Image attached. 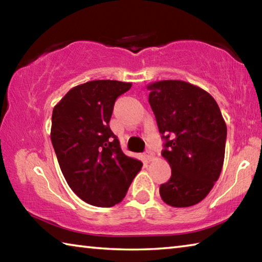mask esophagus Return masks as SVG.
Listing matches in <instances>:
<instances>
[{
	"instance_id": "obj_1",
	"label": "esophagus",
	"mask_w": 262,
	"mask_h": 262,
	"mask_svg": "<svg viewBox=\"0 0 262 262\" xmlns=\"http://www.w3.org/2000/svg\"><path fill=\"white\" fill-rule=\"evenodd\" d=\"M143 157H144V159H145V161H147V162H151L152 159H154V152H152V151H149V150H148V151L144 152Z\"/></svg>"
}]
</instances>
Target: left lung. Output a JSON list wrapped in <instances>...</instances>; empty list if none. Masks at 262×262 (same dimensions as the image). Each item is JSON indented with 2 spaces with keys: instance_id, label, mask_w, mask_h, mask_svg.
<instances>
[{
  "instance_id": "obj_1",
  "label": "left lung",
  "mask_w": 262,
  "mask_h": 262,
  "mask_svg": "<svg viewBox=\"0 0 262 262\" xmlns=\"http://www.w3.org/2000/svg\"><path fill=\"white\" fill-rule=\"evenodd\" d=\"M149 104L165 140L162 156L171 178L159 194L168 206L185 208L205 199L223 167L227 125L216 100L193 84L166 79L150 83Z\"/></svg>"
}]
</instances>
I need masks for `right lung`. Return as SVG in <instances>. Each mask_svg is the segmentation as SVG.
Listing matches in <instances>:
<instances>
[{
    "label": "right lung",
    "instance_id": "add662e5",
    "mask_svg": "<svg viewBox=\"0 0 262 262\" xmlns=\"http://www.w3.org/2000/svg\"><path fill=\"white\" fill-rule=\"evenodd\" d=\"M132 83L97 79L75 86L54 106L51 140L62 174L79 199L112 207L125 198L142 163L122 152L108 122Z\"/></svg>",
    "mask_w": 262,
    "mask_h": 262
}]
</instances>
